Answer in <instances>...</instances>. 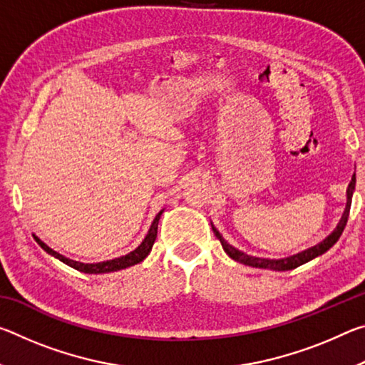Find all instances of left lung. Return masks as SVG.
I'll return each instance as SVG.
<instances>
[{
	"label": "left lung",
	"mask_w": 365,
	"mask_h": 365,
	"mask_svg": "<svg viewBox=\"0 0 365 365\" xmlns=\"http://www.w3.org/2000/svg\"><path fill=\"white\" fill-rule=\"evenodd\" d=\"M354 188H356V175H353L351 178V182L348 185V190H346V206H344V211L341 219H339L338 225L335 227V230H333L329 237L322 242L317 243L316 246H311V248H307L304 251L298 252V255H293L289 257H282V259H265V257H256V256H250L246 255V252L240 251L238 248H235L230 243L227 242V240L222 237V233L217 230V228L214 227V224L211 222V227H212V232L215 233V237L219 238V242L222 243V248L227 252L228 256H230L233 261L237 262H242L245 265H251V267H257V269H270V270H292L299 267V265L306 264L309 261H312V259H316L319 256H322L324 252L329 251L333 245L338 242V238L341 237V233L346 227V222H348V215H349V207H351V200H353V193H354Z\"/></svg>",
	"instance_id": "1"
}]
</instances>
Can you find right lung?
Wrapping results in <instances>:
<instances>
[{
    "mask_svg": "<svg viewBox=\"0 0 365 365\" xmlns=\"http://www.w3.org/2000/svg\"><path fill=\"white\" fill-rule=\"evenodd\" d=\"M163 212H164V209H163V211L158 212V215L154 217L153 224L150 227V230H148L146 237L143 238V242H141L137 246V248L128 252V255H125V256L109 259V261H103V262L85 264V262H80V261H73V259L66 257L63 255H59L58 251L49 248V246L46 243H43L41 240L36 237V235H34V238H35V242L38 243L41 248L48 252V255H51L53 257L59 259L61 262L67 264L72 269H76L78 272H83V274H109V272H117V270L132 267V265H135V264H140L148 255H150L153 245H154V240H156V237H158V224H159V219H160V215H163Z\"/></svg>",
    "mask_w": 365,
    "mask_h": 365,
    "instance_id": "1",
    "label": "right lung"
}]
</instances>
